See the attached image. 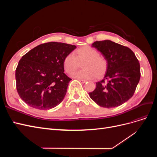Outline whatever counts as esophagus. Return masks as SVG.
<instances>
[{"mask_svg": "<svg viewBox=\"0 0 157 157\" xmlns=\"http://www.w3.org/2000/svg\"><path fill=\"white\" fill-rule=\"evenodd\" d=\"M77 79L79 80L80 82H82V83H85L86 82V80H83V79H80V78H77Z\"/></svg>", "mask_w": 157, "mask_h": 157, "instance_id": "obj_1", "label": "esophagus"}]
</instances>
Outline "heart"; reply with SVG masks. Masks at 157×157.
<instances>
[{"label":"heart","mask_w":157,"mask_h":157,"mask_svg":"<svg viewBox=\"0 0 157 157\" xmlns=\"http://www.w3.org/2000/svg\"><path fill=\"white\" fill-rule=\"evenodd\" d=\"M82 63L83 69L75 73L76 78L92 79L100 77L105 73L108 67V61L105 56L99 54L96 49L85 46L78 48L73 54H68L63 59V66L66 72L72 74L80 67Z\"/></svg>","instance_id":"1"}]
</instances>
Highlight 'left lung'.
<instances>
[{
  "instance_id": "8db88e82",
  "label": "left lung",
  "mask_w": 157,
  "mask_h": 157,
  "mask_svg": "<svg viewBox=\"0 0 157 157\" xmlns=\"http://www.w3.org/2000/svg\"><path fill=\"white\" fill-rule=\"evenodd\" d=\"M92 46L105 56L108 67L103 79L88 93L94 101L102 107H115L134 95L140 77V65L129 48L109 40L96 41Z\"/></svg>"
}]
</instances>
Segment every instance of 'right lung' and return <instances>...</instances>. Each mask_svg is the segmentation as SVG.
<instances>
[{"label":"right lung","mask_w":157,"mask_h":157,"mask_svg":"<svg viewBox=\"0 0 157 157\" xmlns=\"http://www.w3.org/2000/svg\"><path fill=\"white\" fill-rule=\"evenodd\" d=\"M76 46L49 42L35 47L19 61L16 89L27 105L48 110L63 101L71 80L64 73L63 59Z\"/></svg>","instance_id":"add662e5"}]
</instances>
